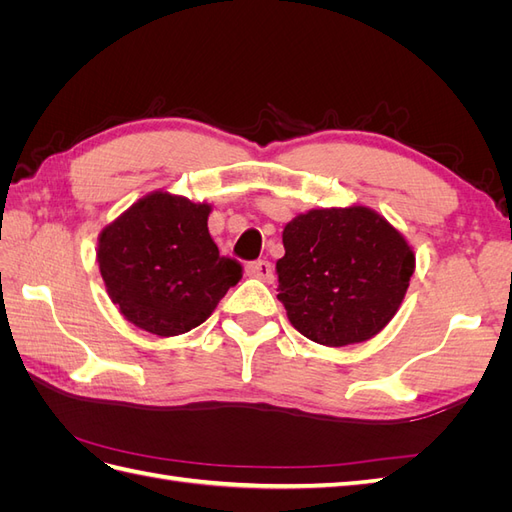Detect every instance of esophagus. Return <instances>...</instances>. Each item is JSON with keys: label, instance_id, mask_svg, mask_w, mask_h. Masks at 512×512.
<instances>
[{"label": "esophagus", "instance_id": "esophagus-1", "mask_svg": "<svg viewBox=\"0 0 512 512\" xmlns=\"http://www.w3.org/2000/svg\"><path fill=\"white\" fill-rule=\"evenodd\" d=\"M245 271H247V275L258 277V280H262V282H271L273 280V265H271L269 260H254V262H250V265L245 267Z\"/></svg>", "mask_w": 512, "mask_h": 512}]
</instances>
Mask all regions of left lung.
<instances>
[{
    "instance_id": "obj_1",
    "label": "left lung",
    "mask_w": 512,
    "mask_h": 512,
    "mask_svg": "<svg viewBox=\"0 0 512 512\" xmlns=\"http://www.w3.org/2000/svg\"><path fill=\"white\" fill-rule=\"evenodd\" d=\"M282 239L277 299L307 339L333 348L359 344L397 314L414 273V252L376 211H307L286 224Z\"/></svg>"
}]
</instances>
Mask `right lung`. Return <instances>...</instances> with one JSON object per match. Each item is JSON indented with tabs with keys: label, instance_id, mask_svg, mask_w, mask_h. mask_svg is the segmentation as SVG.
I'll list each match as a JSON object with an SVG mask.
<instances>
[{
	"label": "right lung",
	"instance_id": "obj_1",
	"mask_svg": "<svg viewBox=\"0 0 512 512\" xmlns=\"http://www.w3.org/2000/svg\"><path fill=\"white\" fill-rule=\"evenodd\" d=\"M209 211L205 203L153 192L102 230L106 292L138 329L160 337L188 333L241 280V262L220 256L209 235Z\"/></svg>",
	"mask_w": 512,
	"mask_h": 512
}]
</instances>
